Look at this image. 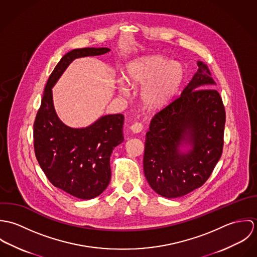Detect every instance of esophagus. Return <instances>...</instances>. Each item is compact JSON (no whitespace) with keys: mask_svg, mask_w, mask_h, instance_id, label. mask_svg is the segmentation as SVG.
<instances>
[{"mask_svg":"<svg viewBox=\"0 0 257 257\" xmlns=\"http://www.w3.org/2000/svg\"><path fill=\"white\" fill-rule=\"evenodd\" d=\"M144 126L141 122H135L132 126H131V131L134 133V134H139L143 131Z\"/></svg>","mask_w":257,"mask_h":257,"instance_id":"1","label":"esophagus"}]
</instances>
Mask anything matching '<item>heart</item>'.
I'll return each mask as SVG.
<instances>
[{
  "mask_svg": "<svg viewBox=\"0 0 257 257\" xmlns=\"http://www.w3.org/2000/svg\"><path fill=\"white\" fill-rule=\"evenodd\" d=\"M185 76L183 64L161 55L135 59L125 68V80L134 88L142 87L140 98L148 109H159L168 104L178 92ZM119 92L126 96L128 90L122 80Z\"/></svg>",
  "mask_w": 257,
  "mask_h": 257,
  "instance_id": "b5f03b06",
  "label": "heart"
}]
</instances>
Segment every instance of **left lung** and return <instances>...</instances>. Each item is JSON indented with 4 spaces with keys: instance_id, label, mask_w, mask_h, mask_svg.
<instances>
[{
    "instance_id": "1",
    "label": "left lung",
    "mask_w": 257,
    "mask_h": 257,
    "mask_svg": "<svg viewBox=\"0 0 257 257\" xmlns=\"http://www.w3.org/2000/svg\"><path fill=\"white\" fill-rule=\"evenodd\" d=\"M199 69L181 95L151 119L144 170L160 196L178 198L201 187L220 160L225 111L208 66Z\"/></svg>"
}]
</instances>
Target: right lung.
I'll return each mask as SVG.
<instances>
[{
	"label": "right lung",
	"mask_w": 257,
	"mask_h": 257,
	"mask_svg": "<svg viewBox=\"0 0 257 257\" xmlns=\"http://www.w3.org/2000/svg\"><path fill=\"white\" fill-rule=\"evenodd\" d=\"M110 50L87 47L66 53L47 80L34 124L35 152L42 171L54 187L82 200L99 196L110 183V154L123 142V115L107 114L86 127H70L55 111L52 88L76 58Z\"/></svg>",
	"instance_id": "right-lung-1"
}]
</instances>
